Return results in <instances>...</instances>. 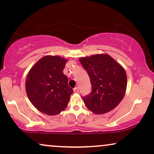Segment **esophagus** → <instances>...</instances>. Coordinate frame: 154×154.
<instances>
[{
	"label": "esophagus",
	"instance_id": "obj_1",
	"mask_svg": "<svg viewBox=\"0 0 154 154\" xmlns=\"http://www.w3.org/2000/svg\"><path fill=\"white\" fill-rule=\"evenodd\" d=\"M73 92H75V93H78V92H79V88H73Z\"/></svg>",
	"mask_w": 154,
	"mask_h": 154
}]
</instances>
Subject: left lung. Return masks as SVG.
<instances>
[{"label":"left lung","mask_w":154,"mask_h":154,"mask_svg":"<svg viewBox=\"0 0 154 154\" xmlns=\"http://www.w3.org/2000/svg\"><path fill=\"white\" fill-rule=\"evenodd\" d=\"M89 75L92 92L83 98L85 106L96 114L114 109L123 100L127 88V75L119 63L107 54L79 59Z\"/></svg>","instance_id":"left-lung-1"}]
</instances>
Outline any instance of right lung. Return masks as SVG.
<instances>
[{"instance_id":"right-lung-1","label":"right lung","mask_w":154,"mask_h":154,"mask_svg":"<svg viewBox=\"0 0 154 154\" xmlns=\"http://www.w3.org/2000/svg\"><path fill=\"white\" fill-rule=\"evenodd\" d=\"M66 62V59L60 56L46 55L40 59L27 74V96L42 113L57 115L68 105L73 90L63 73Z\"/></svg>"}]
</instances>
